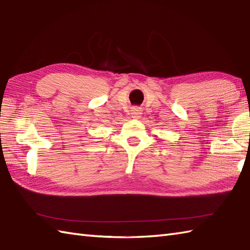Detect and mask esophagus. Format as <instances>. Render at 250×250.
Listing matches in <instances>:
<instances>
[{
    "instance_id": "obj_1",
    "label": "esophagus",
    "mask_w": 250,
    "mask_h": 250,
    "mask_svg": "<svg viewBox=\"0 0 250 250\" xmlns=\"http://www.w3.org/2000/svg\"><path fill=\"white\" fill-rule=\"evenodd\" d=\"M142 113H141V109L140 108H134L133 110H132V117L135 119H140Z\"/></svg>"
}]
</instances>
